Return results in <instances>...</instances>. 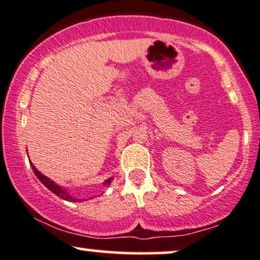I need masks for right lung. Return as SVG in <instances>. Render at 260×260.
Masks as SVG:
<instances>
[{
  "label": "right lung",
  "mask_w": 260,
  "mask_h": 260,
  "mask_svg": "<svg viewBox=\"0 0 260 260\" xmlns=\"http://www.w3.org/2000/svg\"><path fill=\"white\" fill-rule=\"evenodd\" d=\"M30 166H31L32 172H34V174H35V175H36V178H38V179L40 180V181H41L42 184H44V185L46 186V187L48 188V190L53 192L54 194H57L58 197H60V198H62V200L69 201V202H81V200H79V198L72 196V194H70L69 192L67 191L66 187H62V186L57 185L56 182L52 181L51 179H48L47 176L44 175V174L40 173L39 170L35 168V166H34V164L31 163V161H30ZM112 181H113V176H112V178L107 179L106 181L103 182V185H109Z\"/></svg>",
  "instance_id": "add662e5"
}]
</instances>
